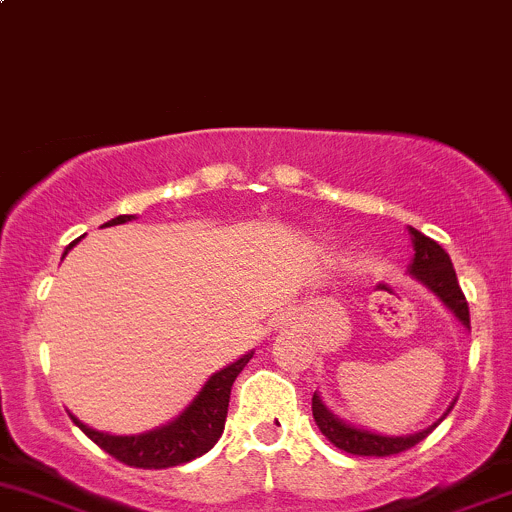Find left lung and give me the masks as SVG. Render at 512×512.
Returning a JSON list of instances; mask_svg holds the SVG:
<instances>
[{
	"label": "left lung",
	"mask_w": 512,
	"mask_h": 512,
	"mask_svg": "<svg viewBox=\"0 0 512 512\" xmlns=\"http://www.w3.org/2000/svg\"><path fill=\"white\" fill-rule=\"evenodd\" d=\"M411 245H414V260L409 265V275L416 282H421L428 292H433L438 297V302L453 314V317L461 322V327L471 329V314H468V302L466 294L461 292L458 285L456 270H453V262L448 257V252L438 245L436 240L426 237L423 232H418L416 227H409ZM456 404V399H453ZM453 404L448 406V411L453 409ZM446 411V414H448ZM443 414L441 418H446ZM312 416L317 421L319 431L327 436L329 443L339 448V451H347L352 456H394V453L409 451L411 446H416L418 441L428 436L433 428L438 426V418L433 426L423 428V431L409 433V436H384V433L366 431V428L352 426V423L342 421L337 414L327 409V404L322 401V396L314 391L312 396Z\"/></svg>",
	"instance_id": "obj_1"
}]
</instances>
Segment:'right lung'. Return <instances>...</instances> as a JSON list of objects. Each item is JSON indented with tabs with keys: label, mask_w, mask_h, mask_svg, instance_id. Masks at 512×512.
<instances>
[{
	"label": "right lung",
	"mask_w": 512,
	"mask_h": 512,
	"mask_svg": "<svg viewBox=\"0 0 512 512\" xmlns=\"http://www.w3.org/2000/svg\"><path fill=\"white\" fill-rule=\"evenodd\" d=\"M133 218H136V215H118V218L108 220L103 227L123 225ZM76 242H71V245L66 247L64 255H69V250L76 245ZM252 354L255 352H247L237 361L227 364L225 369L215 371V374L205 381L203 389L198 391V396L185 406L183 414L175 416L173 421L165 423V426L153 428V431L136 433V436H113V433H103V431H96V428L86 426V423H81L76 416H71V421H74L98 448H103L108 456L126 463V466H133V468L180 466V463H188L193 461V458L208 453L210 448L218 443V438L223 436L227 404H230V389L232 384H235L237 374H240V371L247 366V361L252 359Z\"/></svg>",
	"instance_id": "right-lung-1"
}]
</instances>
